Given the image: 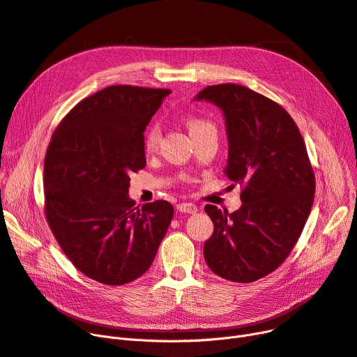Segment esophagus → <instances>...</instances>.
I'll return each instance as SVG.
<instances>
[{
	"instance_id": "34e87169",
	"label": "esophagus",
	"mask_w": 357,
	"mask_h": 357,
	"mask_svg": "<svg viewBox=\"0 0 357 357\" xmlns=\"http://www.w3.org/2000/svg\"><path fill=\"white\" fill-rule=\"evenodd\" d=\"M177 211L181 213L193 215L197 212V206L193 203H180V204H177Z\"/></svg>"
}]
</instances>
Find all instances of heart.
<instances>
[{
	"instance_id": "heart-1",
	"label": "heart",
	"mask_w": 357,
	"mask_h": 357,
	"mask_svg": "<svg viewBox=\"0 0 357 357\" xmlns=\"http://www.w3.org/2000/svg\"><path fill=\"white\" fill-rule=\"evenodd\" d=\"M187 127H188V131H190V134H197L200 131H204L207 128H215L213 125L206 121V119H202V118H188L187 119ZM160 128L158 125H151V127L146 130L145 132V137H144V146L145 150L151 153L157 149L158 145V141H160Z\"/></svg>"
}]
</instances>
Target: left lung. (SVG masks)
Returning <instances> with one entry per match:
<instances>
[{"mask_svg": "<svg viewBox=\"0 0 357 357\" xmlns=\"http://www.w3.org/2000/svg\"><path fill=\"white\" fill-rule=\"evenodd\" d=\"M195 100L222 111L229 145L225 173L243 185L236 212L204 207L215 225L204 259L225 280L254 282L285 261L311 212L316 178L305 144L284 108L249 88L207 86Z\"/></svg>", "mask_w": 357, "mask_h": 357, "instance_id": "8db88e82", "label": "left lung"}]
</instances>
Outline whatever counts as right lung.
<instances>
[{
  "instance_id": "1",
  "label": "right lung",
  "mask_w": 357,
  "mask_h": 357,
  "mask_svg": "<svg viewBox=\"0 0 357 357\" xmlns=\"http://www.w3.org/2000/svg\"><path fill=\"white\" fill-rule=\"evenodd\" d=\"M169 89L109 86L60 122L45 158L46 218L63 252L86 277L122 285L151 266L174 208L135 207L130 174L145 167L144 131Z\"/></svg>"
}]
</instances>
